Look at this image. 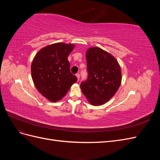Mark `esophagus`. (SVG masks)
I'll list each match as a JSON object with an SVG mask.
<instances>
[{"instance_id": "obj_1", "label": "esophagus", "mask_w": 160, "mask_h": 160, "mask_svg": "<svg viewBox=\"0 0 160 160\" xmlns=\"http://www.w3.org/2000/svg\"><path fill=\"white\" fill-rule=\"evenodd\" d=\"M76 77H77V79H78V81H79V78H80V75H79V73H77V74H76Z\"/></svg>"}]
</instances>
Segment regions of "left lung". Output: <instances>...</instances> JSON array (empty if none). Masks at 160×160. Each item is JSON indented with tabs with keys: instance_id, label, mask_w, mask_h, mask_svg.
Instances as JSON below:
<instances>
[{
	"instance_id": "1",
	"label": "left lung",
	"mask_w": 160,
	"mask_h": 160,
	"mask_svg": "<svg viewBox=\"0 0 160 160\" xmlns=\"http://www.w3.org/2000/svg\"><path fill=\"white\" fill-rule=\"evenodd\" d=\"M88 79L81 83V89L89 102L98 106L113 98L122 83V70L118 60L99 47L86 51Z\"/></svg>"
}]
</instances>
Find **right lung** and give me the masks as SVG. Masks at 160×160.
<instances>
[{
	"label": "right lung",
	"mask_w": 160,
	"mask_h": 160,
	"mask_svg": "<svg viewBox=\"0 0 160 160\" xmlns=\"http://www.w3.org/2000/svg\"><path fill=\"white\" fill-rule=\"evenodd\" d=\"M74 44L57 42L42 47L31 63V76L38 91L51 102H57L67 94L77 77L70 71L67 57Z\"/></svg>",
	"instance_id": "1"
}]
</instances>
